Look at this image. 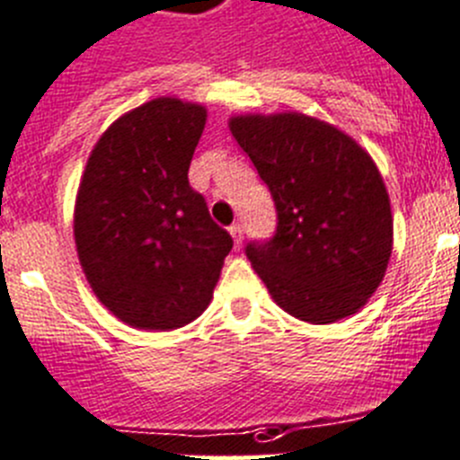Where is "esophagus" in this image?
Returning a JSON list of instances; mask_svg holds the SVG:
<instances>
[{
  "label": "esophagus",
  "mask_w": 460,
  "mask_h": 460,
  "mask_svg": "<svg viewBox=\"0 0 460 460\" xmlns=\"http://www.w3.org/2000/svg\"><path fill=\"white\" fill-rule=\"evenodd\" d=\"M229 234H231V238H234L235 247H240V243H243V225H231Z\"/></svg>",
  "instance_id": "obj_1"
}]
</instances>
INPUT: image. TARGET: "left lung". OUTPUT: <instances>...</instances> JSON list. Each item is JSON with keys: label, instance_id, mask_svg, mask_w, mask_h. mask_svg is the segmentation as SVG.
Here are the masks:
<instances>
[{"label": "left lung", "instance_id": "1", "mask_svg": "<svg viewBox=\"0 0 460 460\" xmlns=\"http://www.w3.org/2000/svg\"><path fill=\"white\" fill-rule=\"evenodd\" d=\"M229 130L275 201V235L245 247L272 300L314 325L359 312L383 281L394 234L369 153L297 111L231 117Z\"/></svg>", "mask_w": 460, "mask_h": 460}]
</instances>
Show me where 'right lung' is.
<instances>
[{
	"instance_id": "obj_1",
	"label": "right lung",
	"mask_w": 460,
	"mask_h": 460,
	"mask_svg": "<svg viewBox=\"0 0 460 460\" xmlns=\"http://www.w3.org/2000/svg\"><path fill=\"white\" fill-rule=\"evenodd\" d=\"M206 107L155 98L111 123L86 160L75 245L98 300L139 330H176L213 300L234 240L190 188Z\"/></svg>"
}]
</instances>
